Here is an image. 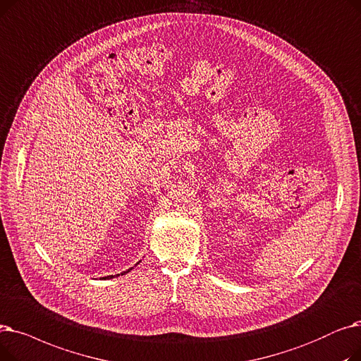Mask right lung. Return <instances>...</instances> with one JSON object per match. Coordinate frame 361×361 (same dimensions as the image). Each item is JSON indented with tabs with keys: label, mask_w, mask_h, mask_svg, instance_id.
<instances>
[{
	"label": "right lung",
	"mask_w": 361,
	"mask_h": 361,
	"mask_svg": "<svg viewBox=\"0 0 361 361\" xmlns=\"http://www.w3.org/2000/svg\"><path fill=\"white\" fill-rule=\"evenodd\" d=\"M129 270H130V269H129ZM129 270H126V271H123V273H128ZM123 273H122V274H123ZM116 276H118V274H116ZM106 278H107V279H111V278H114V276L111 274V276H106ZM106 278H104V279H106Z\"/></svg>",
	"instance_id": "add662e5"
}]
</instances>
